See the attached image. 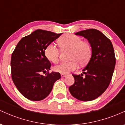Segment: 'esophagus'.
<instances>
[{"label":"esophagus","mask_w":125,"mask_h":125,"mask_svg":"<svg viewBox=\"0 0 125 125\" xmlns=\"http://www.w3.org/2000/svg\"><path fill=\"white\" fill-rule=\"evenodd\" d=\"M66 76V74H63V73H61V77H65Z\"/></svg>","instance_id":"34e87169"}]
</instances>
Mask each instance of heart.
<instances>
[{"label": "heart", "instance_id": "heart-1", "mask_svg": "<svg viewBox=\"0 0 125 125\" xmlns=\"http://www.w3.org/2000/svg\"><path fill=\"white\" fill-rule=\"evenodd\" d=\"M59 42L63 48L72 50L70 62H63L54 67V71L66 74L77 68L78 63L84 64L89 61L92 55L90 44L78 36L66 35L59 39ZM47 59L51 62L56 63L59 61L60 50L54 43L49 44L44 51Z\"/></svg>", "mask_w": 125, "mask_h": 125}]
</instances>
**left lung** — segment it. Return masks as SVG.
Masks as SVG:
<instances>
[{
	"mask_svg": "<svg viewBox=\"0 0 125 125\" xmlns=\"http://www.w3.org/2000/svg\"><path fill=\"white\" fill-rule=\"evenodd\" d=\"M88 41L92 56L83 69V74H72L74 83L69 88L72 95L82 101H90L100 96L109 85L116 64L111 41L101 31L94 29L76 33Z\"/></svg>",
	"mask_w": 125,
	"mask_h": 125,
	"instance_id": "8db88e82",
	"label": "left lung"
}]
</instances>
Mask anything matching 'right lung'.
Returning a JSON list of instances; mask_svg holds the SVG:
<instances>
[{"instance_id": "1", "label": "right lung", "mask_w": 125, "mask_h": 125, "mask_svg": "<svg viewBox=\"0 0 125 125\" xmlns=\"http://www.w3.org/2000/svg\"><path fill=\"white\" fill-rule=\"evenodd\" d=\"M62 33L38 29L21 38L12 54L10 66L14 84L23 96L33 101L44 99L53 84L61 79L59 73H49L51 63L44 51ZM48 72L45 76L42 75Z\"/></svg>"}]
</instances>
